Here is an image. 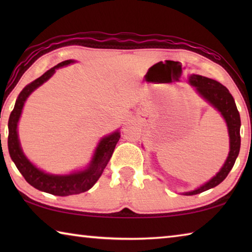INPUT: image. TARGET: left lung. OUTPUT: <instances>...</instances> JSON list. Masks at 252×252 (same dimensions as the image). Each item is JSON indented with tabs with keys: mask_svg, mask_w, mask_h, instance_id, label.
<instances>
[{
	"mask_svg": "<svg viewBox=\"0 0 252 252\" xmlns=\"http://www.w3.org/2000/svg\"><path fill=\"white\" fill-rule=\"evenodd\" d=\"M190 83L195 87L197 91L206 99L209 103L212 104L215 108L221 112L228 126L229 136H230V152L224 162L223 167L220 171L213 177L210 181L204 183L203 186L199 187L198 189L190 192H186V195H193L201 193L203 191L211 189L222 182L229 172L231 171L234 162L240 151V114L237 109L236 102H234L232 95L227 88L219 83L218 81L206 78L201 75H191Z\"/></svg>",
	"mask_w": 252,
	"mask_h": 252,
	"instance_id": "1",
	"label": "left lung"
}]
</instances>
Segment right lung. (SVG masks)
<instances>
[{
	"label": "right lung",
	"mask_w": 252,
	"mask_h": 252,
	"mask_svg": "<svg viewBox=\"0 0 252 252\" xmlns=\"http://www.w3.org/2000/svg\"><path fill=\"white\" fill-rule=\"evenodd\" d=\"M72 62H73L72 60H66V61L59 63L58 65L46 71L40 78H37L32 83L27 85L19 94L14 109L11 112L10 119H8L7 147L11 159L13 160L16 168L24 177L25 180L35 189L54 195H61V197L79 194L91 189L97 181V179L101 177L111 156H112L119 139H120V133L118 131L102 139L96 148L90 165L83 171L71 173L69 176H53V174L41 171V170L34 167L31 162L27 159V157L23 155L18 138V122L25 100L36 88H39L46 80H49L53 75L55 70L61 66L70 64Z\"/></svg>",
	"instance_id": "add662e5"
}]
</instances>
